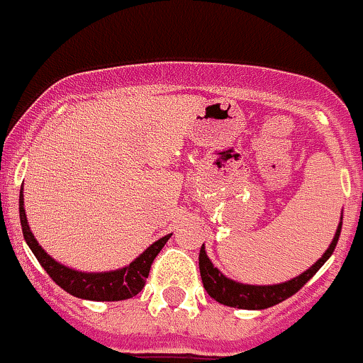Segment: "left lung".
Listing matches in <instances>:
<instances>
[{"mask_svg":"<svg viewBox=\"0 0 363 363\" xmlns=\"http://www.w3.org/2000/svg\"><path fill=\"white\" fill-rule=\"evenodd\" d=\"M339 234H341V223H339L337 232H335L330 247L326 249V253L317 262L313 264L311 268L306 269L303 274H300L298 277H294L291 281L279 283V285H243V283L228 279L208 259L204 245L200 247L199 255L200 277H202L206 292L213 300L223 303V306L238 307V309H266V307L277 306V303H281L286 298H291L292 294H296L301 286L306 285L307 281L311 279L313 275L323 268V264L332 257L333 249L337 245Z\"/></svg>","mask_w":363,"mask_h":363,"instance_id":"1","label":"left lung"}]
</instances>
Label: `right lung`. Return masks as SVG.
Wrapping results in <instances>:
<instances>
[{"mask_svg": "<svg viewBox=\"0 0 363 363\" xmlns=\"http://www.w3.org/2000/svg\"><path fill=\"white\" fill-rule=\"evenodd\" d=\"M18 206L20 225H22V232H24V240L30 245L35 257H37L40 266L45 268V272L50 275L56 285L62 286L63 291L72 294V296L82 298V300L120 301L136 296L146 285V277L150 275L153 260L159 255V251L164 247L168 238L172 236V234H168V236H163L161 240L152 243L138 259L133 260L125 268L114 269V272H101V274H84V272H77V269L67 268L63 264L56 262L45 249L40 247L33 234H31L28 219H26L24 196L22 195H20Z\"/></svg>", "mask_w": 363, "mask_h": 363, "instance_id": "add662e5", "label": "right lung"}]
</instances>
